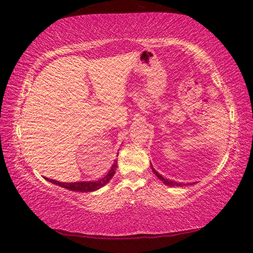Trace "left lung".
<instances>
[{
    "label": "left lung",
    "instance_id": "1",
    "mask_svg": "<svg viewBox=\"0 0 253 253\" xmlns=\"http://www.w3.org/2000/svg\"><path fill=\"white\" fill-rule=\"evenodd\" d=\"M152 165V164H151ZM152 169H153V172H154V174L156 175V176L161 179V181L164 183V184H166V185H169V186H182V185H185V184H182V183H177V182H175V181H169V179H168V178H164L162 176L161 174H158L155 169H154V168L152 166Z\"/></svg>",
    "mask_w": 253,
    "mask_h": 253
}]
</instances>
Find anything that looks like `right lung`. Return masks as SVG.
<instances>
[{"mask_svg": "<svg viewBox=\"0 0 253 253\" xmlns=\"http://www.w3.org/2000/svg\"><path fill=\"white\" fill-rule=\"evenodd\" d=\"M117 168V163L115 162V164L111 166V169H109L108 174L106 175L100 179H98V181H92V182H75V183H63V182H58L55 181V179H50V178H46L49 182L55 184V185H59L61 187H65L67 190H70V191H75V192H93L96 190H99L100 187L105 186L107 183H108L111 177L114 176L115 174V170H116Z\"/></svg>", "mask_w": 253, "mask_h": 253, "instance_id": "right-lung-1", "label": "right lung"}]
</instances>
